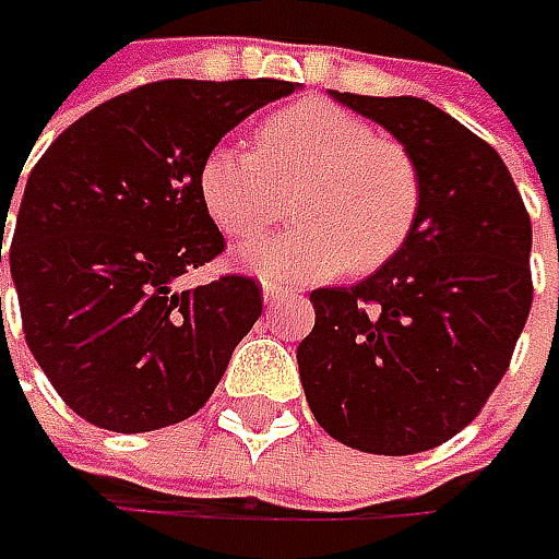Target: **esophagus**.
Masks as SVG:
<instances>
[{
	"instance_id": "esophagus-1",
	"label": "esophagus",
	"mask_w": 559,
	"mask_h": 559,
	"mask_svg": "<svg viewBox=\"0 0 559 559\" xmlns=\"http://www.w3.org/2000/svg\"><path fill=\"white\" fill-rule=\"evenodd\" d=\"M289 298H295V295H292V289H280V286H264V305H267V308H280V305H283V301H289Z\"/></svg>"
}]
</instances>
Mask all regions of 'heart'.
Here are the masks:
<instances>
[{
    "label": "heart",
    "instance_id": "obj_1",
    "mask_svg": "<svg viewBox=\"0 0 559 559\" xmlns=\"http://www.w3.org/2000/svg\"><path fill=\"white\" fill-rule=\"evenodd\" d=\"M419 192L417 162L401 142L373 136L323 98L270 115L258 127V155L224 142L199 167L207 217L236 239L276 224L292 195L295 229L233 251L236 267L283 286L392 261L414 233Z\"/></svg>",
    "mask_w": 559,
    "mask_h": 559
}]
</instances>
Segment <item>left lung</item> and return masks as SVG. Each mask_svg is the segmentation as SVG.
Returning a JSON list of instances; mask_svg holds the SVG:
<instances>
[{"instance_id": "1", "label": "left lung", "mask_w": 559, "mask_h": 559, "mask_svg": "<svg viewBox=\"0 0 559 559\" xmlns=\"http://www.w3.org/2000/svg\"><path fill=\"white\" fill-rule=\"evenodd\" d=\"M330 96L411 152L423 192L392 261L311 292L298 373L335 441L419 454L469 426L507 373L532 308V221L501 155L432 102Z\"/></svg>"}]
</instances>
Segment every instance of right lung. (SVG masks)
Here are the masks:
<instances>
[{"instance_id": "right-lung-1", "label": "right lung", "mask_w": 559, "mask_h": 559, "mask_svg": "<svg viewBox=\"0 0 559 559\" xmlns=\"http://www.w3.org/2000/svg\"><path fill=\"white\" fill-rule=\"evenodd\" d=\"M295 90L264 76L145 83L74 120L36 162L11 280L33 357L76 417L152 432L192 417L217 389L261 317V289L248 276L174 289L224 251L199 167L236 123Z\"/></svg>"}]
</instances>
